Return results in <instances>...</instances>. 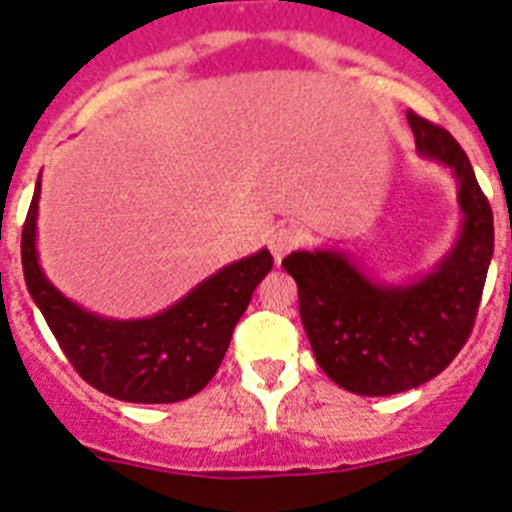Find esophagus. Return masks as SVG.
Listing matches in <instances>:
<instances>
[{
    "label": "esophagus",
    "instance_id": "obj_1",
    "mask_svg": "<svg viewBox=\"0 0 512 512\" xmlns=\"http://www.w3.org/2000/svg\"><path fill=\"white\" fill-rule=\"evenodd\" d=\"M295 246H297V233L292 228H277L269 235V251L277 264H282L284 256H287Z\"/></svg>",
    "mask_w": 512,
    "mask_h": 512
}]
</instances>
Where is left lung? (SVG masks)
Listing matches in <instances>:
<instances>
[{
    "label": "left lung",
    "mask_w": 512,
    "mask_h": 512,
    "mask_svg": "<svg viewBox=\"0 0 512 512\" xmlns=\"http://www.w3.org/2000/svg\"><path fill=\"white\" fill-rule=\"evenodd\" d=\"M415 148L456 179L461 225L428 274L369 277L341 248L292 251L282 261L300 292V318L318 366L364 397L408 392L438 377L472 333L495 248V225L467 153L433 122L408 112Z\"/></svg>",
    "instance_id": "1"
}]
</instances>
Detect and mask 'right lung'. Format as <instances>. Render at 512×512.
Wrapping results in <instances>:
<instances>
[{
    "mask_svg": "<svg viewBox=\"0 0 512 512\" xmlns=\"http://www.w3.org/2000/svg\"><path fill=\"white\" fill-rule=\"evenodd\" d=\"M38 202L40 179L22 228L25 284L81 379L115 400L143 405L197 395L223 364L235 323L274 266L269 248L223 266L151 318H104L76 305L45 277L38 256Z\"/></svg>",
    "mask_w": 512,
    "mask_h": 512,
    "instance_id": "add662e5",
    "label": "right lung"
}]
</instances>
